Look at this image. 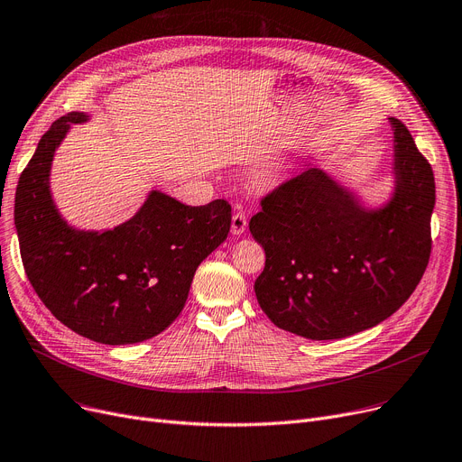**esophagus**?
Returning a JSON list of instances; mask_svg holds the SVG:
<instances>
[{
  "mask_svg": "<svg viewBox=\"0 0 462 462\" xmlns=\"http://www.w3.org/2000/svg\"><path fill=\"white\" fill-rule=\"evenodd\" d=\"M245 230H247V215L245 211L239 209L232 215V234L241 236Z\"/></svg>",
  "mask_w": 462,
  "mask_h": 462,
  "instance_id": "1",
  "label": "esophagus"
}]
</instances>
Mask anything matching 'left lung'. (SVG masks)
<instances>
[{"instance_id":"obj_1","label":"left lung","mask_w":462,"mask_h":462,"mask_svg":"<svg viewBox=\"0 0 462 462\" xmlns=\"http://www.w3.org/2000/svg\"><path fill=\"white\" fill-rule=\"evenodd\" d=\"M390 121L395 192L383 208L365 209L320 168L260 200L249 223L265 253L254 292L277 328L312 341L343 338L390 319L420 284L434 174L402 121Z\"/></svg>"}]
</instances>
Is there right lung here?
<instances>
[{
  "label": "right lung",
  "mask_w": 462,
  "mask_h": 462,
  "mask_svg": "<svg viewBox=\"0 0 462 462\" xmlns=\"http://www.w3.org/2000/svg\"><path fill=\"white\" fill-rule=\"evenodd\" d=\"M70 112L48 129L23 168L14 197V225L26 275L54 317L103 345H133L172 324L187 301L194 272L230 232L226 200L185 206L152 190L127 223L105 232L69 226L51 194L56 148Z\"/></svg>",
  "instance_id": "right-lung-1"
}]
</instances>
